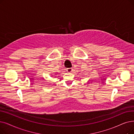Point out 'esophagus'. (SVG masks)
Here are the masks:
<instances>
[{
  "label": "esophagus",
  "instance_id": "34e87169",
  "mask_svg": "<svg viewBox=\"0 0 134 134\" xmlns=\"http://www.w3.org/2000/svg\"><path fill=\"white\" fill-rule=\"evenodd\" d=\"M72 68H68L67 69V71L68 72H71L72 71Z\"/></svg>",
  "mask_w": 134,
  "mask_h": 134
}]
</instances>
